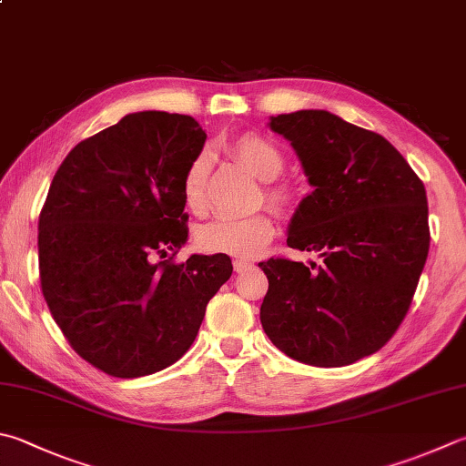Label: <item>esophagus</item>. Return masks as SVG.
Masks as SVG:
<instances>
[{"mask_svg":"<svg viewBox=\"0 0 466 466\" xmlns=\"http://www.w3.org/2000/svg\"><path fill=\"white\" fill-rule=\"evenodd\" d=\"M233 268H235L237 274H243V271H248V269L253 268V261L251 259H245V258H239V259L233 261Z\"/></svg>","mask_w":466,"mask_h":466,"instance_id":"1","label":"esophagus"}]
</instances>
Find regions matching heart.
<instances>
[{
	"instance_id": "1",
	"label": "heart",
	"mask_w": 466,
	"mask_h": 466,
	"mask_svg": "<svg viewBox=\"0 0 466 466\" xmlns=\"http://www.w3.org/2000/svg\"><path fill=\"white\" fill-rule=\"evenodd\" d=\"M229 150L241 160L261 182H271L282 172V154L259 134H241L229 144ZM210 168V156L200 152L192 157L182 177V198L190 210L205 207V184ZM269 203L278 208H288L292 192L284 187L268 190ZM276 233L271 217L258 213L249 217H217L198 229V245L210 253H227L235 258H253L266 248Z\"/></svg>"
}]
</instances>
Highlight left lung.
I'll return each instance as SVG.
<instances>
[{
    "instance_id": "obj_1",
    "label": "left lung",
    "mask_w": 466,
    "mask_h": 466,
    "mask_svg": "<svg viewBox=\"0 0 466 466\" xmlns=\"http://www.w3.org/2000/svg\"><path fill=\"white\" fill-rule=\"evenodd\" d=\"M312 187L288 225L292 249L320 266L261 261V327L274 345L314 367L350 365L388 342L414 298L430 248L422 180L375 131L324 109L269 117Z\"/></svg>"
}]
</instances>
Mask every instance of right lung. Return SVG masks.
Segmentation results:
<instances>
[{"mask_svg":"<svg viewBox=\"0 0 466 466\" xmlns=\"http://www.w3.org/2000/svg\"><path fill=\"white\" fill-rule=\"evenodd\" d=\"M207 134L190 116L129 113L83 139L52 178L38 221L40 284L85 361L121 380L177 363L229 256L166 258L188 239L182 177Z\"/></svg>","mask_w":466,"mask_h":466,"instance_id":"1","label":"right lung"}]
</instances>
